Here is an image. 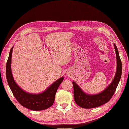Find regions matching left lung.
I'll return each mask as SVG.
<instances>
[{"label": "left lung", "mask_w": 129, "mask_h": 129, "mask_svg": "<svg viewBox=\"0 0 129 129\" xmlns=\"http://www.w3.org/2000/svg\"><path fill=\"white\" fill-rule=\"evenodd\" d=\"M115 48L117 69L115 76L111 83L101 93L96 94H89L82 90L76 82L72 81L74 86V96L75 103L84 108H93L98 107L107 103L113 95L120 81L122 74V63H121L118 51L116 45L113 44Z\"/></svg>", "instance_id": "8db88e82"}]
</instances>
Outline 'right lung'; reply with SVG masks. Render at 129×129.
I'll return each instance as SVG.
<instances>
[{
  "instance_id": "right-lung-1",
  "label": "right lung",
  "mask_w": 129,
  "mask_h": 129,
  "mask_svg": "<svg viewBox=\"0 0 129 129\" xmlns=\"http://www.w3.org/2000/svg\"><path fill=\"white\" fill-rule=\"evenodd\" d=\"M13 48V47H12L7 62L6 77L13 95L19 104L29 110L42 111L49 108L54 103L55 94L64 77H62L56 80L42 93L34 94L24 91L16 84L12 75L11 62Z\"/></svg>"
}]
</instances>
